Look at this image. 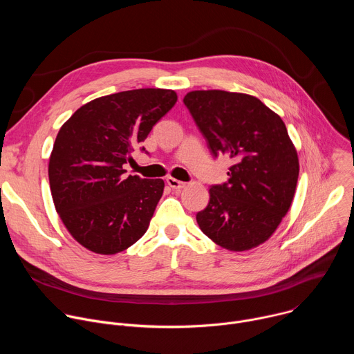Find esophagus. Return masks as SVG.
<instances>
[{
    "label": "esophagus",
    "mask_w": 354,
    "mask_h": 354,
    "mask_svg": "<svg viewBox=\"0 0 354 354\" xmlns=\"http://www.w3.org/2000/svg\"><path fill=\"white\" fill-rule=\"evenodd\" d=\"M167 183L172 187V189H182V187H185L186 186V183L185 182H180V180H178V179H175V178H167Z\"/></svg>",
    "instance_id": "obj_1"
}]
</instances>
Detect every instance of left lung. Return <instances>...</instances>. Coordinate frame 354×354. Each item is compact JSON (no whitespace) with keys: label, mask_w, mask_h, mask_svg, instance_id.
<instances>
[{"label":"left lung","mask_w":354,"mask_h":354,"mask_svg":"<svg viewBox=\"0 0 354 354\" xmlns=\"http://www.w3.org/2000/svg\"><path fill=\"white\" fill-rule=\"evenodd\" d=\"M214 157L234 165L228 182L213 185L210 201L196 214L213 242L248 250L268 241L292 203L299 164L281 118L255 96L220 89L183 97Z\"/></svg>","instance_id":"left-lung-1"}]
</instances>
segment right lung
Returning <instances> with one entry per match:
<instances>
[{
  "mask_svg": "<svg viewBox=\"0 0 354 354\" xmlns=\"http://www.w3.org/2000/svg\"><path fill=\"white\" fill-rule=\"evenodd\" d=\"M176 100L172 89L123 91L91 100L62 126L48 160L50 190L84 248L115 255L145 234L165 183L126 178L123 165Z\"/></svg>",
  "mask_w": 354,
  "mask_h": 354,
  "instance_id": "1",
  "label": "right lung"
}]
</instances>
